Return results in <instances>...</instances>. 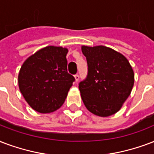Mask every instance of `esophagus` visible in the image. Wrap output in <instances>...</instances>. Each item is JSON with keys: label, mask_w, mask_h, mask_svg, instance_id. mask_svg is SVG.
<instances>
[{"label": "esophagus", "mask_w": 154, "mask_h": 154, "mask_svg": "<svg viewBox=\"0 0 154 154\" xmlns=\"http://www.w3.org/2000/svg\"><path fill=\"white\" fill-rule=\"evenodd\" d=\"M74 77H75V81H76V82H77L78 81H79V78H80L79 75H78V74L74 75Z\"/></svg>", "instance_id": "esophagus-1"}]
</instances>
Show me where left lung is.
Masks as SVG:
<instances>
[{"label": "left lung", "instance_id": "obj_1", "mask_svg": "<svg viewBox=\"0 0 154 154\" xmlns=\"http://www.w3.org/2000/svg\"><path fill=\"white\" fill-rule=\"evenodd\" d=\"M88 74L79 83L85 107L94 115L107 117L120 110L134 85V72L124 55L105 46H82Z\"/></svg>", "mask_w": 154, "mask_h": 154}]
</instances>
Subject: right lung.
Listing matches in <instances>:
<instances>
[{"instance_id": "obj_1", "label": "right lung", "mask_w": 154, "mask_h": 154, "mask_svg": "<svg viewBox=\"0 0 154 154\" xmlns=\"http://www.w3.org/2000/svg\"><path fill=\"white\" fill-rule=\"evenodd\" d=\"M68 49L48 46L28 57L18 74V86L30 106L51 113L64 103L75 81L67 71Z\"/></svg>"}]
</instances>
